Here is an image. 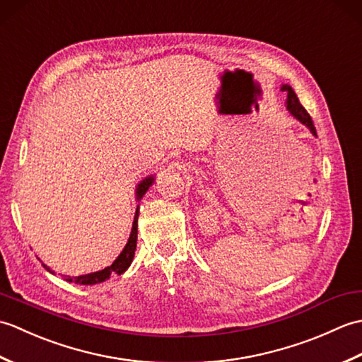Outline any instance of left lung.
Here are the masks:
<instances>
[{"instance_id": "8db88e82", "label": "left lung", "mask_w": 362, "mask_h": 362, "mask_svg": "<svg viewBox=\"0 0 362 362\" xmlns=\"http://www.w3.org/2000/svg\"><path fill=\"white\" fill-rule=\"evenodd\" d=\"M281 90L286 91V93H288L286 107H288V110L291 112L292 117L297 118L300 122H302V124H305L306 127H308V129L311 130L313 135L317 136L316 127H314V122H313V119H311V117H310V113L305 110V107H303L302 104H300L297 95L294 93V90H292L289 86H283Z\"/></svg>"}]
</instances>
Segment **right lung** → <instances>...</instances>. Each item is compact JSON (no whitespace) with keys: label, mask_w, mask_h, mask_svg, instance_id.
I'll use <instances>...</instances> for the list:
<instances>
[{"label":"right lung","mask_w":362,"mask_h":362,"mask_svg":"<svg viewBox=\"0 0 362 362\" xmlns=\"http://www.w3.org/2000/svg\"><path fill=\"white\" fill-rule=\"evenodd\" d=\"M153 182V177H148V179H144L140 185L136 188V197L141 199L143 194L148 191V188L152 185ZM138 209L135 213V218H134V226H132V232H130V238L126 244V247L122 249L121 255L113 261L112 266H107L104 267L103 271H98L93 274H87V275H79V276H65L66 281H73V283H78V284H98V283H103L107 279H110V275H121L122 272L126 271V269L130 266L135 255V249H136V228H138ZM45 266V264H43ZM46 269L49 271L48 266H45Z\"/></svg>","instance_id":"obj_1"}]
</instances>
